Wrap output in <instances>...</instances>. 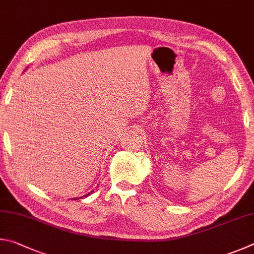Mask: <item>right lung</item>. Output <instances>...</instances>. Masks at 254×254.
<instances>
[{
    "label": "right lung",
    "mask_w": 254,
    "mask_h": 254,
    "mask_svg": "<svg viewBox=\"0 0 254 254\" xmlns=\"http://www.w3.org/2000/svg\"><path fill=\"white\" fill-rule=\"evenodd\" d=\"M92 192H93V190H91V192H90V193H88V194H86V195H83V196H84V197H87V196H88V195H90V194H91ZM79 198H80V197H79ZM73 199H77V198H73Z\"/></svg>",
    "instance_id": "obj_1"
}]
</instances>
